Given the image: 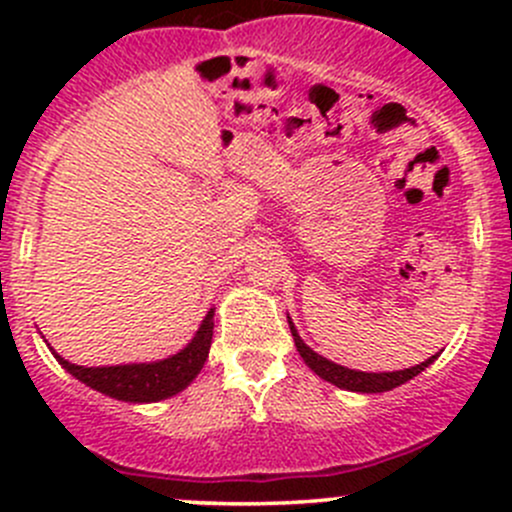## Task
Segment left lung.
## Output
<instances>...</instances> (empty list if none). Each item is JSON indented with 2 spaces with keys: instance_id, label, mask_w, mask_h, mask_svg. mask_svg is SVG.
Instances as JSON below:
<instances>
[{
  "instance_id": "1",
  "label": "left lung",
  "mask_w": 512,
  "mask_h": 512,
  "mask_svg": "<svg viewBox=\"0 0 512 512\" xmlns=\"http://www.w3.org/2000/svg\"><path fill=\"white\" fill-rule=\"evenodd\" d=\"M289 329H292L294 347H297V352L304 359V364H307L309 369L314 371V374L322 376V379L329 381V384L339 386V389L359 391V394H381V391L396 389V386H401V384H406V381H409V379H414L416 374H421V371L426 369L428 364H433V361L438 359V354H436V356H431V359L421 361V364L411 366V369H404V371H381V374H369V371L347 369V366H339V364H334V361L324 359L322 354L312 352V349H309L307 344L302 342V337H299L297 329H294L292 322H289Z\"/></svg>"
}]
</instances>
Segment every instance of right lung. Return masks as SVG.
Masks as SVG:
<instances>
[{
  "label": "right lung",
  "mask_w": 512,
  "mask_h": 512,
  "mask_svg": "<svg viewBox=\"0 0 512 512\" xmlns=\"http://www.w3.org/2000/svg\"><path fill=\"white\" fill-rule=\"evenodd\" d=\"M213 327V309H210L188 347L168 356V359L151 361V364L76 366L71 361L61 359L59 354L54 356L71 376L84 381L91 389L111 396V399L131 401V404H151V401L175 396L200 374L203 364L208 361Z\"/></svg>",
  "instance_id": "add662e5"
}]
</instances>
